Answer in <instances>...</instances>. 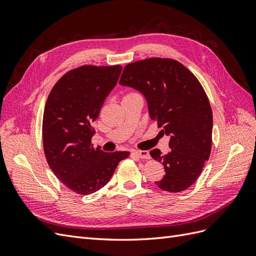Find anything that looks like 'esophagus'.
I'll list each match as a JSON object with an SVG mask.
<instances>
[{
	"label": "esophagus",
	"instance_id": "34e87169",
	"mask_svg": "<svg viewBox=\"0 0 256 256\" xmlns=\"http://www.w3.org/2000/svg\"><path fill=\"white\" fill-rule=\"evenodd\" d=\"M138 158H141V159H150V152L147 150H136L134 152Z\"/></svg>",
	"mask_w": 256,
	"mask_h": 256
}]
</instances>
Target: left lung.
Wrapping results in <instances>:
<instances>
[{"mask_svg":"<svg viewBox=\"0 0 256 256\" xmlns=\"http://www.w3.org/2000/svg\"><path fill=\"white\" fill-rule=\"evenodd\" d=\"M120 84L142 92L150 118L170 136L171 152L162 154L154 148L150 152L166 171L154 184L172 193L188 189L202 173L212 150V111L202 84L178 60L161 58L126 65Z\"/></svg>","mask_w":256,"mask_h":256,"instance_id":"8db88e82","label":"left lung"}]
</instances>
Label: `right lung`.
I'll return each instance as SVG.
<instances>
[{
	"label": "right lung",
	"instance_id": "right-lung-1",
	"mask_svg": "<svg viewBox=\"0 0 256 256\" xmlns=\"http://www.w3.org/2000/svg\"><path fill=\"white\" fill-rule=\"evenodd\" d=\"M122 72L120 65H83L66 72L44 106L42 143L46 159L60 182L88 196L109 182L129 152H104L92 145V124Z\"/></svg>",
	"mask_w": 256,
	"mask_h": 256
}]
</instances>
